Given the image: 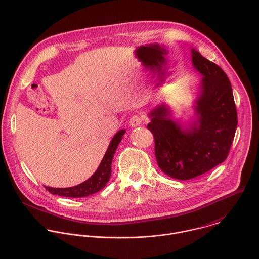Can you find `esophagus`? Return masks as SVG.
I'll list each match as a JSON object with an SVG mask.
<instances>
[{
  "label": "esophagus",
  "mask_w": 259,
  "mask_h": 259,
  "mask_svg": "<svg viewBox=\"0 0 259 259\" xmlns=\"http://www.w3.org/2000/svg\"><path fill=\"white\" fill-rule=\"evenodd\" d=\"M142 117L140 115H133L131 118H130V125L132 127H137L139 126L141 123H142Z\"/></svg>",
  "instance_id": "esophagus-1"
}]
</instances>
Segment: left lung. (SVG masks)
Listing matches in <instances>:
<instances>
[{"label":"left lung","mask_w":259,"mask_h":259,"mask_svg":"<svg viewBox=\"0 0 259 259\" xmlns=\"http://www.w3.org/2000/svg\"><path fill=\"white\" fill-rule=\"evenodd\" d=\"M193 67L203 76L196 100L198 119L190 129L170 119V111L158 105L147 125L154 137L160 169L177 180L195 178L228 156L237 127V112L230 81L224 71L194 49Z\"/></svg>","instance_id":"obj_1"}]
</instances>
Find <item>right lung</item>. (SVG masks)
<instances>
[{
    "mask_svg": "<svg viewBox=\"0 0 259 259\" xmlns=\"http://www.w3.org/2000/svg\"><path fill=\"white\" fill-rule=\"evenodd\" d=\"M125 133V130H120L116 133V135L113 137L111 143L109 144V147L104 155L103 159L96 170V172L85 182L76 185L74 187H68V188H53L47 187L45 188L53 194V195H60L64 197H71V198H79V197H85L89 196L91 194H94L101 189H103L105 185L110 179L111 176V165L114 154L116 152V149L119 145V143L122 140V137Z\"/></svg>",
    "mask_w": 259,
    "mask_h": 259,
    "instance_id": "right-lung-1",
    "label": "right lung"
}]
</instances>
